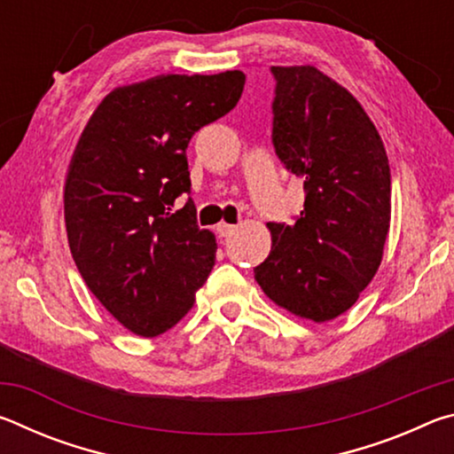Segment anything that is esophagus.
<instances>
[{
	"mask_svg": "<svg viewBox=\"0 0 454 454\" xmlns=\"http://www.w3.org/2000/svg\"><path fill=\"white\" fill-rule=\"evenodd\" d=\"M234 230H236V226H232V224H224V222H222V224H218V226H216V232H218V236H220V238H228L230 234H234Z\"/></svg>",
	"mask_w": 454,
	"mask_h": 454,
	"instance_id": "obj_1",
	"label": "esophagus"
}]
</instances>
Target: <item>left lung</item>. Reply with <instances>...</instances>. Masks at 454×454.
<instances>
[{
  "mask_svg": "<svg viewBox=\"0 0 454 454\" xmlns=\"http://www.w3.org/2000/svg\"><path fill=\"white\" fill-rule=\"evenodd\" d=\"M272 144L304 182L292 226L268 222L272 250L254 268L264 294L301 318L347 312L372 280L390 226V168L358 99L314 66H272Z\"/></svg>",
  "mask_w": 454,
  "mask_h": 454,
  "instance_id": "obj_1",
  "label": "left lung"
}]
</instances>
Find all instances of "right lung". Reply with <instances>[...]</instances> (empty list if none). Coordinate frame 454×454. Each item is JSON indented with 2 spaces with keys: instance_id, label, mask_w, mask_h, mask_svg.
<instances>
[{
  "instance_id": "right-lung-1",
  "label": "right lung",
  "mask_w": 454,
  "mask_h": 454,
  "mask_svg": "<svg viewBox=\"0 0 454 454\" xmlns=\"http://www.w3.org/2000/svg\"><path fill=\"white\" fill-rule=\"evenodd\" d=\"M246 75H156L110 91L91 114L67 168L64 216L82 278L137 336L186 317L216 260V238L196 222L186 148L226 116Z\"/></svg>"
}]
</instances>
